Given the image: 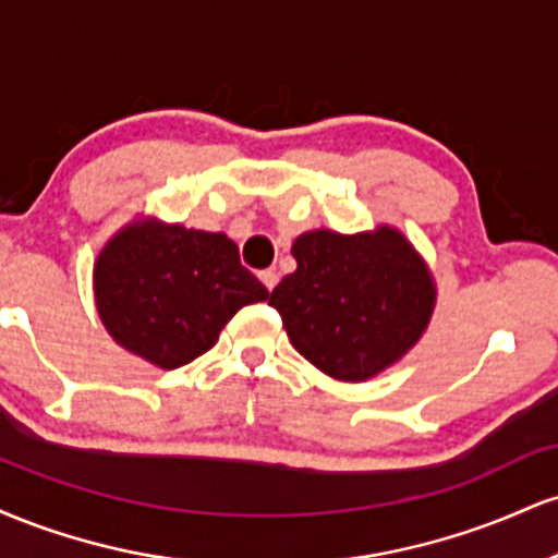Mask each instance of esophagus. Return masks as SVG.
<instances>
[{
  "label": "esophagus",
  "instance_id": "esophagus-1",
  "mask_svg": "<svg viewBox=\"0 0 558 558\" xmlns=\"http://www.w3.org/2000/svg\"><path fill=\"white\" fill-rule=\"evenodd\" d=\"M259 280H262V286L267 288V291H272V288L278 286V272H275V270H262L259 272Z\"/></svg>",
  "mask_w": 558,
  "mask_h": 558
}]
</instances>
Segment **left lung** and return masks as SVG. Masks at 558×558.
I'll return each instance as SVG.
<instances>
[{
  "instance_id": "left-lung-1",
  "label": "left lung",
  "mask_w": 558,
  "mask_h": 558,
  "mask_svg": "<svg viewBox=\"0 0 558 558\" xmlns=\"http://www.w3.org/2000/svg\"><path fill=\"white\" fill-rule=\"evenodd\" d=\"M296 270L270 293L293 349L325 375L362 383L420 341L435 280L401 230H310L291 246Z\"/></svg>"
}]
</instances>
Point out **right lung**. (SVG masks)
Returning <instances> with one entry per match:
<instances>
[{"label": "right lung", "instance_id": "1", "mask_svg": "<svg viewBox=\"0 0 558 558\" xmlns=\"http://www.w3.org/2000/svg\"><path fill=\"white\" fill-rule=\"evenodd\" d=\"M267 296L226 233L155 217L114 233L94 262L96 312L107 332L162 369L194 362L241 306Z\"/></svg>", "mask_w": 558, "mask_h": 558}]
</instances>
